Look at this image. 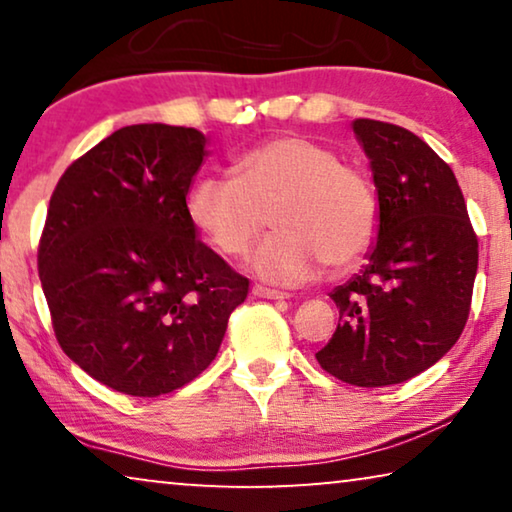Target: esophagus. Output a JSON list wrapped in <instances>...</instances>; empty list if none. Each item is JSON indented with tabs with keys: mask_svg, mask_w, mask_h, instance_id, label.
Returning a JSON list of instances; mask_svg holds the SVG:
<instances>
[{
	"mask_svg": "<svg viewBox=\"0 0 512 512\" xmlns=\"http://www.w3.org/2000/svg\"><path fill=\"white\" fill-rule=\"evenodd\" d=\"M254 296L258 298H270V300H284L289 298V293L284 291H277V289H268V286H254Z\"/></svg>",
	"mask_w": 512,
	"mask_h": 512,
	"instance_id": "34e87169",
	"label": "esophagus"
}]
</instances>
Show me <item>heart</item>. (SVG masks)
<instances>
[{"instance_id":"1","label":"heart","mask_w":512,"mask_h":512,"mask_svg":"<svg viewBox=\"0 0 512 512\" xmlns=\"http://www.w3.org/2000/svg\"><path fill=\"white\" fill-rule=\"evenodd\" d=\"M186 209L219 254L240 258L270 221L251 258L258 277L303 282L326 263L347 270L373 247L380 202L359 167L340 163L331 146L300 135L263 139L233 160V177H200Z\"/></svg>"}]
</instances>
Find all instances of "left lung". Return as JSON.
Instances as JSON below:
<instances>
[{
  "label": "left lung",
  "mask_w": 512,
  "mask_h": 512,
  "mask_svg": "<svg viewBox=\"0 0 512 512\" xmlns=\"http://www.w3.org/2000/svg\"><path fill=\"white\" fill-rule=\"evenodd\" d=\"M380 230L361 275L331 293L340 321L319 366L356 387L410 380L450 352L471 312L478 235L450 165L401 125L356 118Z\"/></svg>",
  "instance_id": "obj_1"
}]
</instances>
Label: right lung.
<instances>
[{
    "label": "right lung",
    "mask_w": 512,
    "mask_h": 512,
    "mask_svg": "<svg viewBox=\"0 0 512 512\" xmlns=\"http://www.w3.org/2000/svg\"><path fill=\"white\" fill-rule=\"evenodd\" d=\"M195 128L128 125L62 174L39 279L62 352L130 396L195 380L219 352L249 279L195 240L186 195L205 158Z\"/></svg>",
    "instance_id": "add662e5"
}]
</instances>
